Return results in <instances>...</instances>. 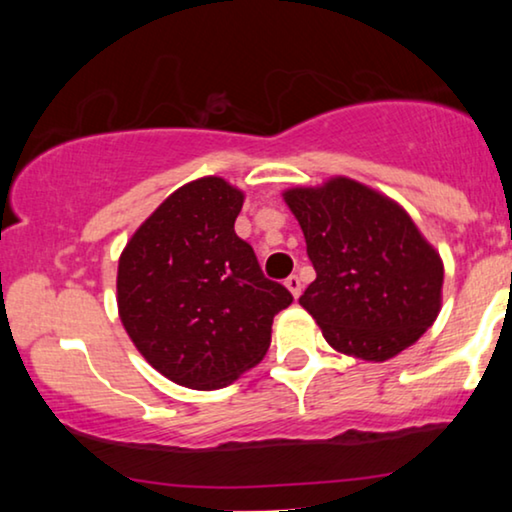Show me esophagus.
<instances>
[{
	"instance_id": "obj_1",
	"label": "esophagus",
	"mask_w": 512,
	"mask_h": 512,
	"mask_svg": "<svg viewBox=\"0 0 512 512\" xmlns=\"http://www.w3.org/2000/svg\"><path fill=\"white\" fill-rule=\"evenodd\" d=\"M286 289H289L291 293H293V298H298L300 296V291H303V282H300V277L298 275H291V277H286Z\"/></svg>"
}]
</instances>
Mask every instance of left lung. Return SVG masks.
<instances>
[{
  "mask_svg": "<svg viewBox=\"0 0 512 512\" xmlns=\"http://www.w3.org/2000/svg\"><path fill=\"white\" fill-rule=\"evenodd\" d=\"M317 279L300 305L328 345L387 361L422 338L443 303V261L396 200L349 177L284 191Z\"/></svg>",
  "mask_w": 512,
  "mask_h": 512,
  "instance_id": "obj_1",
  "label": "left lung"
}]
</instances>
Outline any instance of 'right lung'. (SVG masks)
Listing matches in <instances>:
<instances>
[{"label": "right lung", "mask_w": 512, "mask_h": 512, "mask_svg": "<svg viewBox=\"0 0 512 512\" xmlns=\"http://www.w3.org/2000/svg\"><path fill=\"white\" fill-rule=\"evenodd\" d=\"M244 193L221 177L177 188L118 258L125 333L167 380L221 389L263 361L272 319L293 303L235 235Z\"/></svg>", "instance_id": "right-lung-1"}]
</instances>
